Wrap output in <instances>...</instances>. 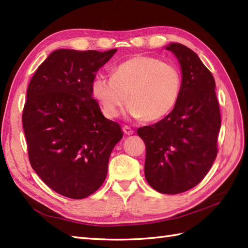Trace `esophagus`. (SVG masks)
Here are the masks:
<instances>
[{"instance_id":"34e87169","label":"esophagus","mask_w":248,"mask_h":248,"mask_svg":"<svg viewBox=\"0 0 248 248\" xmlns=\"http://www.w3.org/2000/svg\"><path fill=\"white\" fill-rule=\"evenodd\" d=\"M123 131L125 135H132L134 133V131L130 127H128V125H124V127L123 128Z\"/></svg>"}]
</instances>
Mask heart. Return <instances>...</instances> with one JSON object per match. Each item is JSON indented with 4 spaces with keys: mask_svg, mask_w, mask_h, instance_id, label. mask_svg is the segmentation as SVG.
<instances>
[{
    "mask_svg": "<svg viewBox=\"0 0 248 248\" xmlns=\"http://www.w3.org/2000/svg\"><path fill=\"white\" fill-rule=\"evenodd\" d=\"M181 88V77L170 62L147 55H135L116 66L112 77L97 75L92 94L103 115L114 119L125 101L127 114L146 121H156L170 113Z\"/></svg>",
    "mask_w": 248,
    "mask_h": 248,
    "instance_id": "heart-1",
    "label": "heart"
}]
</instances>
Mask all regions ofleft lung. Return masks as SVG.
Listing matches in <instances>:
<instances>
[{
  "mask_svg": "<svg viewBox=\"0 0 248 248\" xmlns=\"http://www.w3.org/2000/svg\"><path fill=\"white\" fill-rule=\"evenodd\" d=\"M181 68V88L165 118L138 129L146 145L145 177L163 194H179L202 180L217 155L220 113L215 81L198 55L187 46H165Z\"/></svg>",
  "mask_w": 248,
  "mask_h": 248,
  "instance_id": "8db88e82",
  "label": "left lung"
}]
</instances>
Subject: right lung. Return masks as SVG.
<instances>
[{"instance_id":"1","label":"right lung","mask_w":248,"mask_h":248,"mask_svg":"<svg viewBox=\"0 0 248 248\" xmlns=\"http://www.w3.org/2000/svg\"><path fill=\"white\" fill-rule=\"evenodd\" d=\"M116 51L55 50L30 82L22 115L30 163L62 196L82 199L96 192L123 139L120 125L104 117L91 89Z\"/></svg>"}]
</instances>
